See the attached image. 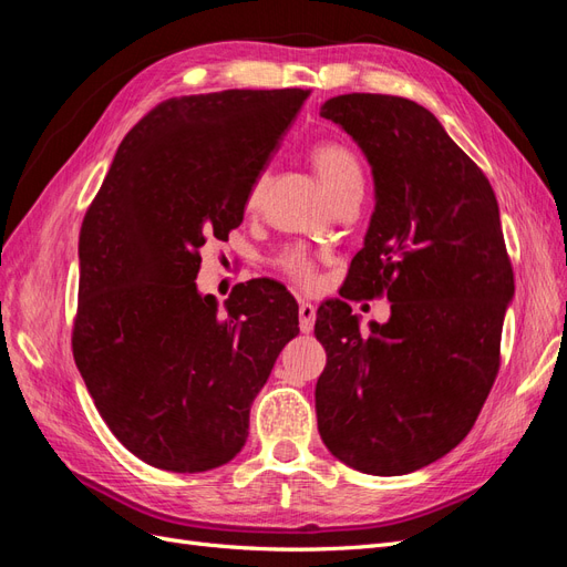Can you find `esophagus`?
I'll return each instance as SVG.
<instances>
[{"instance_id": "obj_1", "label": "esophagus", "mask_w": 567, "mask_h": 567, "mask_svg": "<svg viewBox=\"0 0 567 567\" xmlns=\"http://www.w3.org/2000/svg\"><path fill=\"white\" fill-rule=\"evenodd\" d=\"M298 319H300V331L310 333L315 329V321H317V307L312 302L302 300L298 307Z\"/></svg>"}]
</instances>
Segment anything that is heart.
<instances>
[{
  "label": "heart",
  "instance_id": "heart-1",
  "mask_svg": "<svg viewBox=\"0 0 567 567\" xmlns=\"http://www.w3.org/2000/svg\"><path fill=\"white\" fill-rule=\"evenodd\" d=\"M312 165L317 175L321 177L323 186L329 188V194L338 198L342 192H348L352 186H362V165H359L354 151L336 140H323L312 146L310 151ZM265 175H257L246 194V205L252 210L260 205L262 192H265ZM277 267L286 274L288 279H293L298 286H312L315 274V260L305 248H286L277 257Z\"/></svg>",
  "mask_w": 567,
  "mask_h": 567
}]
</instances>
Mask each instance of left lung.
<instances>
[{
	"instance_id": "8db88e82",
	"label": "left lung",
	"mask_w": 567,
	"mask_h": 567,
	"mask_svg": "<svg viewBox=\"0 0 567 567\" xmlns=\"http://www.w3.org/2000/svg\"><path fill=\"white\" fill-rule=\"evenodd\" d=\"M319 113L364 151L375 186L340 296L393 302L369 332L344 300L319 307V435L354 471L404 475L468 435L499 373L516 290L499 205L483 169L416 101L342 94Z\"/></svg>"
}]
</instances>
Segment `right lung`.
<instances>
[{"instance_id":"obj_1","label":"right lung","mask_w":567,"mask_h":567,"mask_svg":"<svg viewBox=\"0 0 567 567\" xmlns=\"http://www.w3.org/2000/svg\"><path fill=\"white\" fill-rule=\"evenodd\" d=\"M307 96L163 101L117 146L82 219L73 357L101 419L148 466L203 473L241 452L255 394L300 331L281 284H238L219 312L196 277L205 241L244 221L250 182Z\"/></svg>"}]
</instances>
